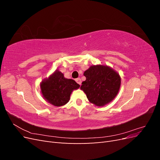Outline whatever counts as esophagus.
Wrapping results in <instances>:
<instances>
[{
    "mask_svg": "<svg viewBox=\"0 0 160 160\" xmlns=\"http://www.w3.org/2000/svg\"><path fill=\"white\" fill-rule=\"evenodd\" d=\"M75 81H76V82L78 84H79L80 85H81V79H80V78H77V79H75Z\"/></svg>",
    "mask_w": 160,
    "mask_h": 160,
    "instance_id": "obj_1",
    "label": "esophagus"
}]
</instances>
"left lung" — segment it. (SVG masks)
<instances>
[{
  "label": "left lung",
  "mask_w": 160,
  "mask_h": 160,
  "mask_svg": "<svg viewBox=\"0 0 160 160\" xmlns=\"http://www.w3.org/2000/svg\"><path fill=\"white\" fill-rule=\"evenodd\" d=\"M86 80L82 82L81 89L89 102L98 107L108 104L119 93L121 77L108 65H91L83 73Z\"/></svg>",
  "instance_id": "1"
}]
</instances>
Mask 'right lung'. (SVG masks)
<instances>
[{
    "label": "right lung",
    "mask_w": 160,
    "mask_h": 160,
    "mask_svg": "<svg viewBox=\"0 0 160 160\" xmlns=\"http://www.w3.org/2000/svg\"><path fill=\"white\" fill-rule=\"evenodd\" d=\"M79 87L74 80L65 78L59 70H56L40 83L43 98L55 107H61L68 103L72 92Z\"/></svg>",
    "instance_id": "right-lung-1"
}]
</instances>
